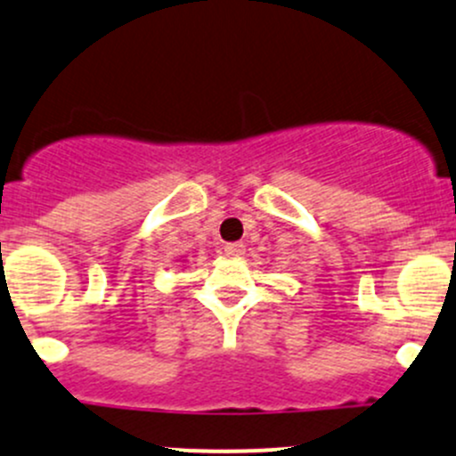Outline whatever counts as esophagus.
<instances>
[{"instance_id": "esophagus-1", "label": "esophagus", "mask_w": 456, "mask_h": 456, "mask_svg": "<svg viewBox=\"0 0 456 456\" xmlns=\"http://www.w3.org/2000/svg\"><path fill=\"white\" fill-rule=\"evenodd\" d=\"M224 252H226L228 256H241L243 252H246V246H243V243H226V246H224Z\"/></svg>"}]
</instances>
